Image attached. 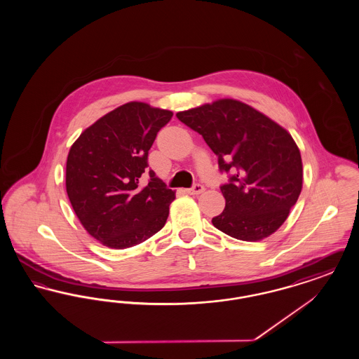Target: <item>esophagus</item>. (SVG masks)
Masks as SVG:
<instances>
[{"instance_id": "34e87169", "label": "esophagus", "mask_w": 359, "mask_h": 359, "mask_svg": "<svg viewBox=\"0 0 359 359\" xmlns=\"http://www.w3.org/2000/svg\"><path fill=\"white\" fill-rule=\"evenodd\" d=\"M203 191H205V187H203L202 184H195V186L188 188L187 194L188 195H199V194H202Z\"/></svg>"}]
</instances>
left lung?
<instances>
[{
	"label": "left lung",
	"instance_id": "1",
	"mask_svg": "<svg viewBox=\"0 0 359 359\" xmlns=\"http://www.w3.org/2000/svg\"><path fill=\"white\" fill-rule=\"evenodd\" d=\"M205 138L219 170L236 171L221 187L226 205L212 224L241 241H261L287 221L303 188L302 154L290 133L255 107L231 98L179 111Z\"/></svg>",
	"mask_w": 359,
	"mask_h": 359
}]
</instances>
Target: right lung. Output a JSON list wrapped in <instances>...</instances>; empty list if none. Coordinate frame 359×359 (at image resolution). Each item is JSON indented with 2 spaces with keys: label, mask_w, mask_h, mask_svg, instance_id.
Here are the masks:
<instances>
[{
  "label": "right lung",
  "mask_w": 359,
  "mask_h": 359,
  "mask_svg": "<svg viewBox=\"0 0 359 359\" xmlns=\"http://www.w3.org/2000/svg\"><path fill=\"white\" fill-rule=\"evenodd\" d=\"M171 110L128 102L95 121L71 145L66 189L86 231L110 249L151 238L167 222L175 191L149 171L148 152Z\"/></svg>",
  "instance_id": "right-lung-1"
}]
</instances>
